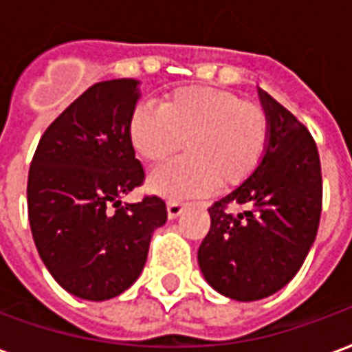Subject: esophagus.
Here are the masks:
<instances>
[{"instance_id": "esophagus-1", "label": "esophagus", "mask_w": 352, "mask_h": 352, "mask_svg": "<svg viewBox=\"0 0 352 352\" xmlns=\"http://www.w3.org/2000/svg\"><path fill=\"white\" fill-rule=\"evenodd\" d=\"M184 204L178 201H170V202H166V212H168V217L170 219H176L182 212H184Z\"/></svg>"}]
</instances>
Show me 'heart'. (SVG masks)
Instances as JSON below:
<instances>
[{"instance_id": "b5f03b06", "label": "heart", "mask_w": 352, "mask_h": 352, "mask_svg": "<svg viewBox=\"0 0 352 352\" xmlns=\"http://www.w3.org/2000/svg\"><path fill=\"white\" fill-rule=\"evenodd\" d=\"M131 146L157 166L187 150L186 157L150 176L153 193L179 201L240 186L263 161L270 125L258 104L210 86H184L166 94L161 109L138 104L127 125Z\"/></svg>"}]
</instances>
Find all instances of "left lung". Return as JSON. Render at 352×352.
<instances>
[{
    "label": "left lung",
    "mask_w": 352,
    "mask_h": 352,
    "mask_svg": "<svg viewBox=\"0 0 352 352\" xmlns=\"http://www.w3.org/2000/svg\"><path fill=\"white\" fill-rule=\"evenodd\" d=\"M270 135L257 170L210 212L199 266L212 289L238 302L283 289L311 250L322 208L319 151L306 125L258 89ZM245 206L240 214L226 210Z\"/></svg>",
    "instance_id": "8db88e82"
}]
</instances>
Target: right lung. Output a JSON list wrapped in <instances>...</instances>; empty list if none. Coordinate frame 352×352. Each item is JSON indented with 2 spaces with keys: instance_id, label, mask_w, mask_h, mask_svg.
Returning <instances> with one entry per match:
<instances>
[{
  "instance_id": "obj_1",
  "label": "right lung",
  "mask_w": 352,
  "mask_h": 352,
  "mask_svg": "<svg viewBox=\"0 0 352 352\" xmlns=\"http://www.w3.org/2000/svg\"><path fill=\"white\" fill-rule=\"evenodd\" d=\"M138 84L116 78L86 89L48 125L30 166L33 242L52 278L82 300L127 291L142 274L153 230L166 223L159 197L122 206L144 179L127 135Z\"/></svg>"
}]
</instances>
